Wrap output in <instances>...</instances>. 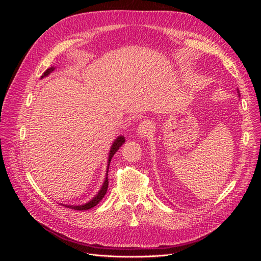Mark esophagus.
Segmentation results:
<instances>
[{"label":"esophagus","mask_w":261,"mask_h":261,"mask_svg":"<svg viewBox=\"0 0 261 261\" xmlns=\"http://www.w3.org/2000/svg\"><path fill=\"white\" fill-rule=\"evenodd\" d=\"M152 129H153V125L151 122L143 121L138 126L137 133H138L139 137H145V136H148L149 134L152 132Z\"/></svg>","instance_id":"1"}]
</instances>
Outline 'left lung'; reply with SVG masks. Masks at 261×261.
I'll list each match as a JSON object with an SVG mask.
<instances>
[{"mask_svg": "<svg viewBox=\"0 0 261 261\" xmlns=\"http://www.w3.org/2000/svg\"><path fill=\"white\" fill-rule=\"evenodd\" d=\"M238 93H239V96H240V91H239V89H238ZM241 97V96H240Z\"/></svg>", "mask_w": 261, "mask_h": 261, "instance_id": "1", "label": "left lung"}]
</instances>
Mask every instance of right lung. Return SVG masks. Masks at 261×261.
Returning <instances> with one entry per match:
<instances>
[{
  "mask_svg": "<svg viewBox=\"0 0 261 261\" xmlns=\"http://www.w3.org/2000/svg\"><path fill=\"white\" fill-rule=\"evenodd\" d=\"M54 69H55V67H54V66H51L50 68L46 69L45 72L42 74L41 78L46 77V76H48L49 74H51ZM124 143H125V137H124V136H118V137L114 140V143H113V145H112L111 149H110L109 159H108V169H109V164H110V162H111L112 156L115 154V152L117 151L118 149H120V147H121ZM108 169H107V177H106V179H105V181H103V184H102V187L100 188V191L98 192V194H97L96 196H94L93 198H92L90 201H88L87 203H84V204H81V206H68V204H64V206H65V207H67V208H72V209H74V210H80V211H82V210H88V209L93 208L94 206H97V204L102 200V198H103V197L106 196L107 191H108V187H109Z\"/></svg>",
  "mask_w": 261,
  "mask_h": 261,
  "instance_id": "add662e5",
  "label": "right lung"
}]
</instances>
